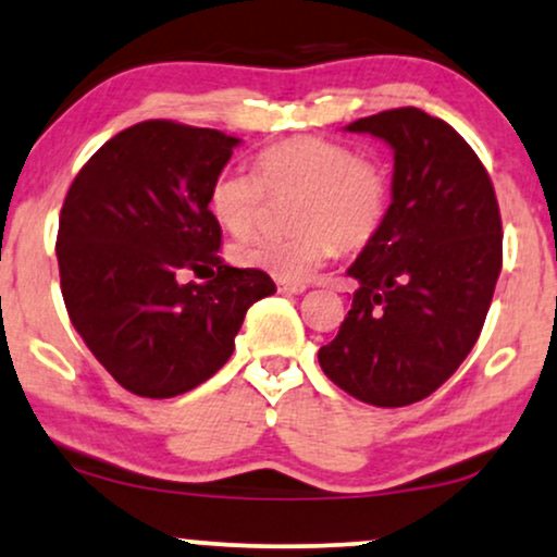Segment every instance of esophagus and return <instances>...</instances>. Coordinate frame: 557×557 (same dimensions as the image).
I'll return each instance as SVG.
<instances>
[{
    "mask_svg": "<svg viewBox=\"0 0 557 557\" xmlns=\"http://www.w3.org/2000/svg\"><path fill=\"white\" fill-rule=\"evenodd\" d=\"M281 294H305L307 284H297V281H278Z\"/></svg>",
    "mask_w": 557,
    "mask_h": 557,
    "instance_id": "34e87169",
    "label": "esophagus"
}]
</instances>
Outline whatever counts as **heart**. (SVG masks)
Instances as JSON below:
<instances>
[{
  "instance_id": "heart-1",
  "label": "heart",
  "mask_w": 557,
  "mask_h": 557,
  "mask_svg": "<svg viewBox=\"0 0 557 557\" xmlns=\"http://www.w3.org/2000/svg\"><path fill=\"white\" fill-rule=\"evenodd\" d=\"M265 193L294 195L289 237H255L234 247V260L281 281H310L336 247L362 250L391 208V176L338 140L299 135L265 148L255 174L224 169L208 187V211L234 237L258 224Z\"/></svg>"
}]
</instances>
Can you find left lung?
<instances>
[{
    "mask_svg": "<svg viewBox=\"0 0 557 557\" xmlns=\"http://www.w3.org/2000/svg\"><path fill=\"white\" fill-rule=\"evenodd\" d=\"M394 148L391 208L351 263L349 315L318 362L372 407H407L459 370L485 325L503 265L487 169L450 124L404 107L351 122Z\"/></svg>",
    "mask_w": 557,
    "mask_h": 557,
    "instance_id": "8db88e82",
    "label": "left lung"
}]
</instances>
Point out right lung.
I'll return each instance as SVG.
<instances>
[{"label": "right lung", "mask_w": 557, "mask_h": 557, "mask_svg": "<svg viewBox=\"0 0 557 557\" xmlns=\"http://www.w3.org/2000/svg\"><path fill=\"white\" fill-rule=\"evenodd\" d=\"M237 137L148 120L90 156L59 213L57 260L72 325L122 388L172 398L226 364L271 276L221 260L208 187ZM206 267L202 285H182ZM206 278V276H202Z\"/></svg>", "instance_id": "right-lung-1"}]
</instances>
